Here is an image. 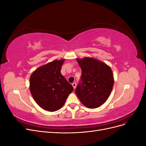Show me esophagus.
<instances>
[{"label": "esophagus", "mask_w": 146, "mask_h": 146, "mask_svg": "<svg viewBox=\"0 0 146 146\" xmlns=\"http://www.w3.org/2000/svg\"><path fill=\"white\" fill-rule=\"evenodd\" d=\"M72 86H73V88H76V86H77V84H76V83H75V82H74V83H72Z\"/></svg>", "instance_id": "obj_1"}]
</instances>
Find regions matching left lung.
Returning <instances> with one entry per match:
<instances>
[{"mask_svg": "<svg viewBox=\"0 0 146 146\" xmlns=\"http://www.w3.org/2000/svg\"><path fill=\"white\" fill-rule=\"evenodd\" d=\"M77 61L82 75L76 93L86 107L98 108L105 102L113 89L112 70L104 63L92 58H77Z\"/></svg>", "mask_w": 146, "mask_h": 146, "instance_id": "obj_1", "label": "left lung"}]
</instances>
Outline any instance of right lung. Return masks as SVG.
Masks as SVG:
<instances>
[{
    "instance_id": "1",
    "label": "right lung",
    "mask_w": 146,
    "mask_h": 146,
    "mask_svg": "<svg viewBox=\"0 0 146 146\" xmlns=\"http://www.w3.org/2000/svg\"><path fill=\"white\" fill-rule=\"evenodd\" d=\"M64 60H54L38 68L31 75L30 90L37 104L48 111L63 107L74 88L61 75Z\"/></svg>"
}]
</instances>
